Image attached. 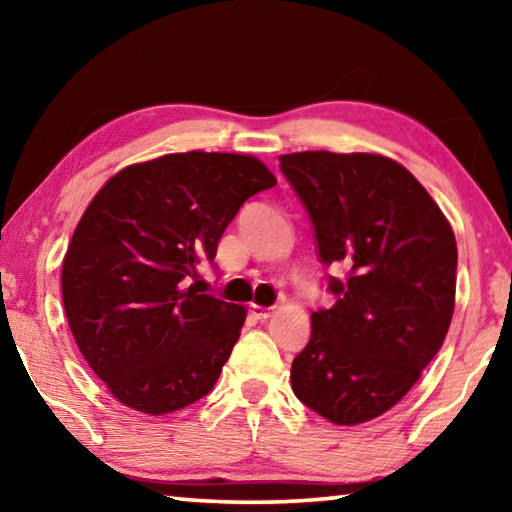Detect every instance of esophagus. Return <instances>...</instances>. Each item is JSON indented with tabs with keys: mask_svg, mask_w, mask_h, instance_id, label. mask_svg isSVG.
Segmentation results:
<instances>
[{
	"mask_svg": "<svg viewBox=\"0 0 512 512\" xmlns=\"http://www.w3.org/2000/svg\"><path fill=\"white\" fill-rule=\"evenodd\" d=\"M250 314H253L257 320H266V318H271L273 311L259 307V305H250Z\"/></svg>",
	"mask_w": 512,
	"mask_h": 512,
	"instance_id": "esophagus-1",
	"label": "esophagus"
}]
</instances>
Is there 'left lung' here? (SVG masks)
<instances>
[{"instance_id": "obj_1", "label": "left lung", "mask_w": 512, "mask_h": 512, "mask_svg": "<svg viewBox=\"0 0 512 512\" xmlns=\"http://www.w3.org/2000/svg\"><path fill=\"white\" fill-rule=\"evenodd\" d=\"M309 214L336 302L311 314L291 363L298 400L334 424L377 418L411 391L443 345L454 314L458 250L452 225L402 164L372 153L280 155Z\"/></svg>"}]
</instances>
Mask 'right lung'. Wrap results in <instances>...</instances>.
<instances>
[{"label": "right lung", "mask_w": 512, "mask_h": 512, "mask_svg": "<svg viewBox=\"0 0 512 512\" xmlns=\"http://www.w3.org/2000/svg\"><path fill=\"white\" fill-rule=\"evenodd\" d=\"M273 185L250 155L189 151L121 169L92 198L60 284L76 345L121 404L164 415L212 391L246 311L187 277Z\"/></svg>", "instance_id": "1"}]
</instances>
